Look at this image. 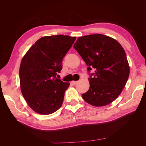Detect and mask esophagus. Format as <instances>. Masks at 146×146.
Instances as JSON below:
<instances>
[{
	"label": "esophagus",
	"mask_w": 146,
	"mask_h": 146,
	"mask_svg": "<svg viewBox=\"0 0 146 146\" xmlns=\"http://www.w3.org/2000/svg\"><path fill=\"white\" fill-rule=\"evenodd\" d=\"M78 83V81H72L71 82V83L72 84V85H76V84Z\"/></svg>",
	"instance_id": "obj_1"
}]
</instances>
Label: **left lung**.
<instances>
[{
  "label": "left lung",
  "instance_id": "left-lung-1",
  "mask_svg": "<svg viewBox=\"0 0 146 146\" xmlns=\"http://www.w3.org/2000/svg\"><path fill=\"white\" fill-rule=\"evenodd\" d=\"M74 48L88 66L90 86L82 98L95 107L110 104L120 95L129 77L125 50L115 39L102 34L79 37ZM94 68V73H90Z\"/></svg>",
  "mask_w": 146,
  "mask_h": 146
}]
</instances>
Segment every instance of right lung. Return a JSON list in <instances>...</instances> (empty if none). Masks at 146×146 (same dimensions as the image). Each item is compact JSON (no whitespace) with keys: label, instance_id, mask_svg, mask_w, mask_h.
Wrapping results in <instances>:
<instances>
[{"label":"right lung","instance_id":"add662e5","mask_svg":"<svg viewBox=\"0 0 146 146\" xmlns=\"http://www.w3.org/2000/svg\"><path fill=\"white\" fill-rule=\"evenodd\" d=\"M76 37L54 35L39 39L21 61L19 69L22 94L29 107L41 114H50L62 105L69 86L56 78L64 56Z\"/></svg>","mask_w":146,"mask_h":146}]
</instances>
